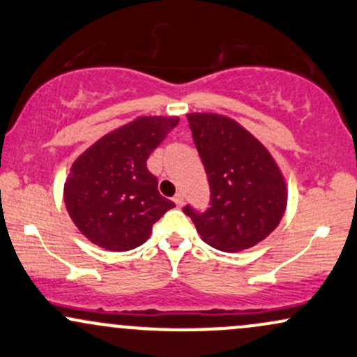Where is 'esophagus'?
I'll return each instance as SVG.
<instances>
[{"mask_svg":"<svg viewBox=\"0 0 357 357\" xmlns=\"http://www.w3.org/2000/svg\"><path fill=\"white\" fill-rule=\"evenodd\" d=\"M173 201L176 203V206H183V203H184V196L181 195V192H178V195H176V196L173 197Z\"/></svg>","mask_w":357,"mask_h":357,"instance_id":"1","label":"esophagus"}]
</instances>
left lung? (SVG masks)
I'll use <instances>...</instances> for the list:
<instances>
[{
	"label": "left lung",
	"instance_id": "left-lung-1",
	"mask_svg": "<svg viewBox=\"0 0 357 357\" xmlns=\"http://www.w3.org/2000/svg\"><path fill=\"white\" fill-rule=\"evenodd\" d=\"M188 121L208 174L211 206L183 209L209 246L238 252L276 229L287 206L284 176L257 137L227 116L190 113Z\"/></svg>",
	"mask_w": 357,
	"mask_h": 357
}]
</instances>
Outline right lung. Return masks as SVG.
Masks as SVG:
<instances>
[{"mask_svg": "<svg viewBox=\"0 0 357 357\" xmlns=\"http://www.w3.org/2000/svg\"><path fill=\"white\" fill-rule=\"evenodd\" d=\"M178 123V116H139L100 137L73 162L64 204L93 244L109 251L135 249L174 208L160 195L146 161Z\"/></svg>", "mask_w": 357, "mask_h": 357, "instance_id": "right-lung-1", "label": "right lung"}]
</instances>
